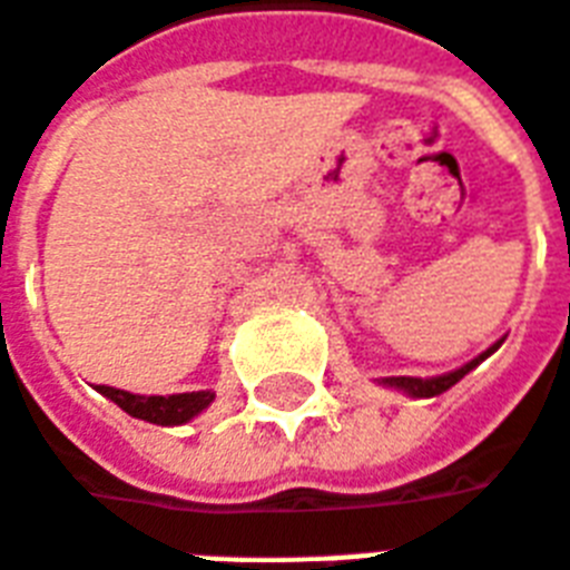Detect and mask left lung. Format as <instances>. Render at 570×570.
<instances>
[{
	"instance_id": "1",
	"label": "left lung",
	"mask_w": 570,
	"mask_h": 570,
	"mask_svg": "<svg viewBox=\"0 0 570 570\" xmlns=\"http://www.w3.org/2000/svg\"><path fill=\"white\" fill-rule=\"evenodd\" d=\"M499 345H502V340L495 342V345H490V348L483 351V354H478L474 361H469L465 366H460V370L444 372V375H435V379H412V375H393V379H382V384H387V387H396V391H405L409 396H421V400H426V396H439V393H444L448 387H453V384L460 382L465 372H472L478 363L487 361V357H490V354H493Z\"/></svg>"
}]
</instances>
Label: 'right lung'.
<instances>
[{
	"instance_id": "obj_1",
	"label": "right lung",
	"mask_w": 570,
	"mask_h": 570,
	"mask_svg": "<svg viewBox=\"0 0 570 570\" xmlns=\"http://www.w3.org/2000/svg\"><path fill=\"white\" fill-rule=\"evenodd\" d=\"M96 391L107 400H114L126 414L138 417V421L158 423V426H179V423L198 417L209 402L216 400L213 391H191V393H174V396H140V393L117 391L107 384H96Z\"/></svg>"
}]
</instances>
